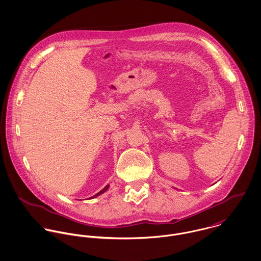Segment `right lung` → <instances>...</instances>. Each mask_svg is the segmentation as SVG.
I'll use <instances>...</instances> for the list:
<instances>
[{"label":"right lung","mask_w":261,"mask_h":261,"mask_svg":"<svg viewBox=\"0 0 261 261\" xmlns=\"http://www.w3.org/2000/svg\"><path fill=\"white\" fill-rule=\"evenodd\" d=\"M108 187H109V185H107V186H105V187H104V188H103V189H102V190H101V191H100V192H98V193H97V194H96V195H95V196H93V197H97V196H98V195H100V194H102V193H104V192H105V191H106V190H107V189H108ZM93 197H91V198H93Z\"/></svg>","instance_id":"1"}]
</instances>
